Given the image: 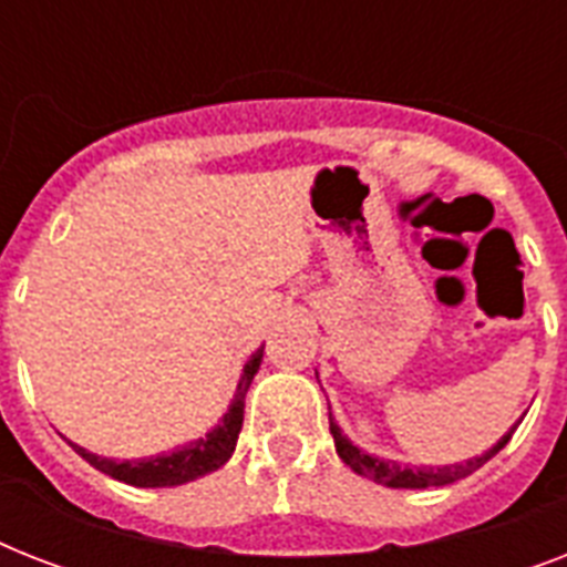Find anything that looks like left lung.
Listing matches in <instances>:
<instances>
[{
  "instance_id": "1",
  "label": "left lung",
  "mask_w": 567,
  "mask_h": 567,
  "mask_svg": "<svg viewBox=\"0 0 567 567\" xmlns=\"http://www.w3.org/2000/svg\"><path fill=\"white\" fill-rule=\"evenodd\" d=\"M329 432H332V439H336V450L338 456L344 458V465H350L359 476H368L373 483L388 485V488H432V485H450L462 480V476L474 474L476 467H483L485 462L492 456H497L506 444H509L512 426L506 435H503L492 450H485L483 456L467 458V462H456V465H441V467H417V465H400L394 458H379L371 456V453H364L362 447H355L353 441L347 439L341 426L336 423L332 412H329Z\"/></svg>"
}]
</instances>
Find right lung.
Instances as JSON below:
<instances>
[{"label": "right lung", "instance_id": "right-lung-1", "mask_svg": "<svg viewBox=\"0 0 567 567\" xmlns=\"http://www.w3.org/2000/svg\"><path fill=\"white\" fill-rule=\"evenodd\" d=\"M261 355H265V347H258L256 353L249 355V362L244 364V377H240L238 391H235V400H231L229 412L223 414L220 423H217L212 432H205V439L190 441V444H185V447L173 450V453H164V456L137 458V462H114V458L87 453V450L73 444V441H70V444H73L75 453H79L84 462H91L96 471L114 476V480H120V483L137 485V488H167V485H185L190 483V480H199V476L212 474V471L226 465L231 453H235L240 426H244V396H247L252 377L258 373Z\"/></svg>", "mask_w": 567, "mask_h": 567}]
</instances>
